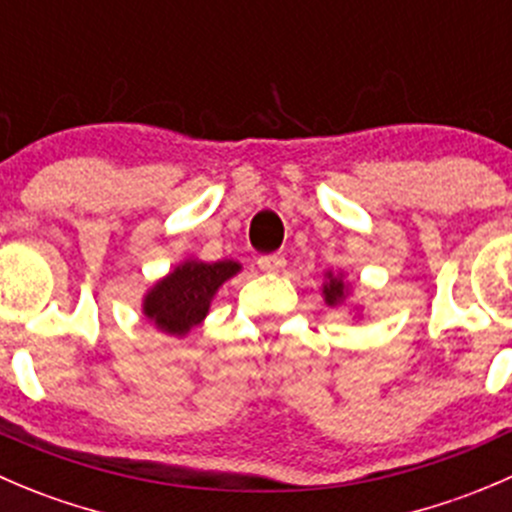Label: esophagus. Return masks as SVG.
<instances>
[{
  "mask_svg": "<svg viewBox=\"0 0 512 512\" xmlns=\"http://www.w3.org/2000/svg\"><path fill=\"white\" fill-rule=\"evenodd\" d=\"M257 265H260V270L265 272H280L282 267L287 265L285 255H262L260 260H257Z\"/></svg>",
  "mask_w": 512,
  "mask_h": 512,
  "instance_id": "obj_1",
  "label": "esophagus"
}]
</instances>
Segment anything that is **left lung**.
<instances>
[{
  "mask_svg": "<svg viewBox=\"0 0 512 512\" xmlns=\"http://www.w3.org/2000/svg\"><path fill=\"white\" fill-rule=\"evenodd\" d=\"M322 297H325V305L330 307L342 305L347 300V282L342 280V275L327 272L325 282H322Z\"/></svg>",
  "mask_w": 512,
  "mask_h": 512,
  "instance_id": "obj_1",
  "label": "left lung"
}]
</instances>
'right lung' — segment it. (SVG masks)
Returning <instances> with one entry per match:
<instances>
[{
	"instance_id": "obj_1",
	"label": "right lung",
	"mask_w": 512,
	"mask_h": 512,
	"mask_svg": "<svg viewBox=\"0 0 512 512\" xmlns=\"http://www.w3.org/2000/svg\"><path fill=\"white\" fill-rule=\"evenodd\" d=\"M240 270L242 265L235 260H185L150 287L142 300V312L147 320L155 322L157 330L177 337L187 335L207 317L212 297L222 282L235 277Z\"/></svg>"
}]
</instances>
